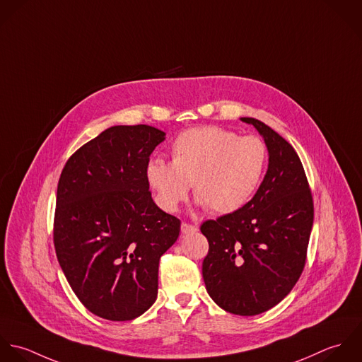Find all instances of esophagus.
I'll list each match as a JSON object with an SVG mask.
<instances>
[{
  "instance_id": "esophagus-1",
  "label": "esophagus",
  "mask_w": 362,
  "mask_h": 362,
  "mask_svg": "<svg viewBox=\"0 0 362 362\" xmlns=\"http://www.w3.org/2000/svg\"><path fill=\"white\" fill-rule=\"evenodd\" d=\"M197 230V226L196 225H190V223H187V222H183L182 223V233L183 235H186V233H193V232H196Z\"/></svg>"
}]
</instances>
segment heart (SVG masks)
Listing matches in <instances>:
<instances>
[{"label": "heart", "instance_id": "1", "mask_svg": "<svg viewBox=\"0 0 362 362\" xmlns=\"http://www.w3.org/2000/svg\"><path fill=\"white\" fill-rule=\"evenodd\" d=\"M172 163L153 158L145 168L158 204L176 211L194 189L207 210L226 214L243 207L257 190L269 159L266 143L221 127L183 132L170 146Z\"/></svg>", "mask_w": 362, "mask_h": 362}]
</instances>
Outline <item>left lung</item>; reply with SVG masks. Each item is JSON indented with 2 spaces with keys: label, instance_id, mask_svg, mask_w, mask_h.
Masks as SVG:
<instances>
[{
  "label": "left lung",
  "instance_id": "obj_1",
  "mask_svg": "<svg viewBox=\"0 0 362 362\" xmlns=\"http://www.w3.org/2000/svg\"><path fill=\"white\" fill-rule=\"evenodd\" d=\"M263 137L269 168L242 209L203 222L209 240L203 279L223 310L255 316L280 303L299 280L313 225V200L302 162L263 122L242 117Z\"/></svg>",
  "mask_w": 362,
  "mask_h": 362
}]
</instances>
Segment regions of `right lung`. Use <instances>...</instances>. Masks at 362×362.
<instances>
[{"instance_id":"obj_1","label":"right lung","mask_w":362,"mask_h":362,"mask_svg":"<svg viewBox=\"0 0 362 362\" xmlns=\"http://www.w3.org/2000/svg\"><path fill=\"white\" fill-rule=\"evenodd\" d=\"M165 133L113 126L67 160L57 186L53 239L62 270L93 315L133 320L158 295L160 256L180 221L152 200L145 168Z\"/></svg>"}]
</instances>
